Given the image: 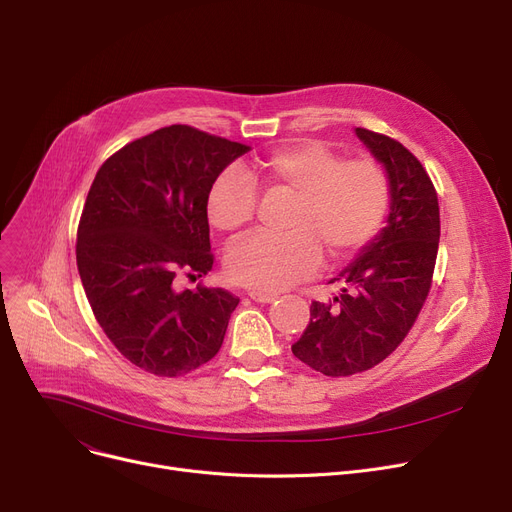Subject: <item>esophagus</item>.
I'll list each match as a JSON object with an SVG mask.
<instances>
[{
	"label": "esophagus",
	"mask_w": 512,
	"mask_h": 512,
	"mask_svg": "<svg viewBox=\"0 0 512 512\" xmlns=\"http://www.w3.org/2000/svg\"><path fill=\"white\" fill-rule=\"evenodd\" d=\"M249 297L255 301V303H274L278 299V294L274 292H259V290H251Z\"/></svg>",
	"instance_id": "34e87169"
}]
</instances>
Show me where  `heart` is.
<instances>
[{"instance_id": "1", "label": "heart", "mask_w": 512, "mask_h": 512, "mask_svg": "<svg viewBox=\"0 0 512 512\" xmlns=\"http://www.w3.org/2000/svg\"><path fill=\"white\" fill-rule=\"evenodd\" d=\"M257 180L267 193H284L292 205L284 236H251L226 255L228 276L259 292L297 284L321 263L344 261L380 232L390 207V182L371 157L340 159L324 141H299L257 161ZM257 188L236 168H226L209 184L205 211L209 224L226 234L245 230L257 213Z\"/></svg>"}]
</instances>
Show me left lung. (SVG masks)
Returning <instances> with one entry per match:
<instances>
[{
  "instance_id": "left-lung-1",
  "label": "left lung",
  "mask_w": 512,
  "mask_h": 512,
  "mask_svg": "<svg viewBox=\"0 0 512 512\" xmlns=\"http://www.w3.org/2000/svg\"><path fill=\"white\" fill-rule=\"evenodd\" d=\"M386 170L388 224L338 278V297L311 303V321L292 353L311 369L342 378L382 363L405 340L432 288L440 242L436 188L419 159L398 141L355 128Z\"/></svg>"
}]
</instances>
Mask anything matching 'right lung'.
Here are the masks:
<instances>
[{
    "label": "right lung",
    "mask_w": 512,
    "mask_h": 512,
    "mask_svg": "<svg viewBox=\"0 0 512 512\" xmlns=\"http://www.w3.org/2000/svg\"><path fill=\"white\" fill-rule=\"evenodd\" d=\"M251 147L197 128H159L99 168L76 234V265L105 336L132 363L176 378L218 355L238 299L178 290L211 265L209 184Z\"/></svg>",
    "instance_id": "add662e5"
}]
</instances>
